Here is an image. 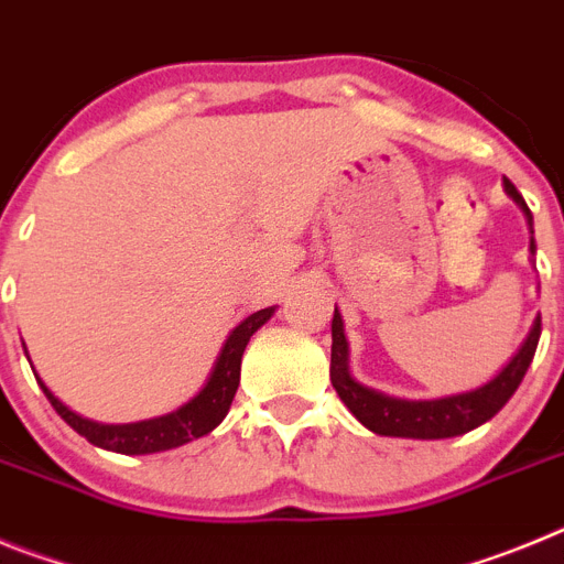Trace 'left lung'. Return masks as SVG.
I'll list each match as a JSON object with an SVG mask.
<instances>
[{
  "label": "left lung",
  "instance_id": "1",
  "mask_svg": "<svg viewBox=\"0 0 564 564\" xmlns=\"http://www.w3.org/2000/svg\"><path fill=\"white\" fill-rule=\"evenodd\" d=\"M506 192L514 197L528 214V223L534 226V217L528 212L522 194L511 181H506ZM536 251L534 239H531V253ZM333 350H330V381L336 387L338 398L344 406L358 417V421L372 430L376 435L387 437H417V441H437V437H455L466 435V432L477 430L480 423L491 421L497 412L508 403V398L514 395L520 381L525 378L531 358L536 352L542 333V318H536L528 338L517 350V356L497 372L495 378L471 392H460V395L437 398V401H403V398L381 395V392L370 390L358 383L356 378L347 372V338H344V322L338 311L333 313Z\"/></svg>",
  "mask_w": 564,
  "mask_h": 564
}]
</instances>
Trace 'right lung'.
Returning a JSON list of instances; mask_svg holds the SVG:
<instances>
[{"label": "right lung", "instance_id": "1", "mask_svg": "<svg viewBox=\"0 0 564 564\" xmlns=\"http://www.w3.org/2000/svg\"><path fill=\"white\" fill-rule=\"evenodd\" d=\"M273 316V307L257 311L231 330L226 338L220 358L214 364V372L208 383L188 403H183L181 410L169 412L163 417H152V421H138V423H96L87 417L76 415L67 410L53 392L44 387L47 401L53 403V410L64 417L82 437H87L93 446H101L109 452H121V455H152V452H166L174 446L203 437L226 417L228 406L234 401V392L239 387V364H242V352L246 344L259 327L265 325L268 318Z\"/></svg>", "mask_w": 564, "mask_h": 564}]
</instances>
